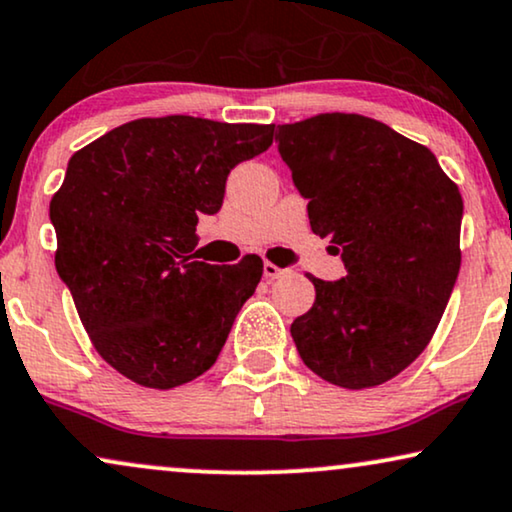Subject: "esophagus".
Wrapping results in <instances>:
<instances>
[{"label": "esophagus", "instance_id": "1", "mask_svg": "<svg viewBox=\"0 0 512 512\" xmlns=\"http://www.w3.org/2000/svg\"><path fill=\"white\" fill-rule=\"evenodd\" d=\"M285 274H288V269H281V267H276V264L264 262V276H267L269 281H274V278H281Z\"/></svg>", "mask_w": 512, "mask_h": 512}]
</instances>
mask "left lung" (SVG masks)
Wrapping results in <instances>:
<instances>
[{"instance_id": "obj_1", "label": "left lung", "mask_w": 512, "mask_h": 512, "mask_svg": "<svg viewBox=\"0 0 512 512\" xmlns=\"http://www.w3.org/2000/svg\"><path fill=\"white\" fill-rule=\"evenodd\" d=\"M278 152L346 276L311 278L316 302L290 325L320 379L370 388L431 342L461 267L459 187L431 149L360 114L278 126Z\"/></svg>"}]
</instances>
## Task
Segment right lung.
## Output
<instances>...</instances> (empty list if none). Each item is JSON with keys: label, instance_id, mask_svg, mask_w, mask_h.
<instances>
[{"label": "right lung", "instance_id": "obj_1", "mask_svg": "<svg viewBox=\"0 0 512 512\" xmlns=\"http://www.w3.org/2000/svg\"><path fill=\"white\" fill-rule=\"evenodd\" d=\"M271 140V124L173 114L128 121L67 163L49 208L58 276L95 351L135 384L175 388L220 356L262 260L196 262V224Z\"/></svg>", "mask_w": 512, "mask_h": 512}]
</instances>
